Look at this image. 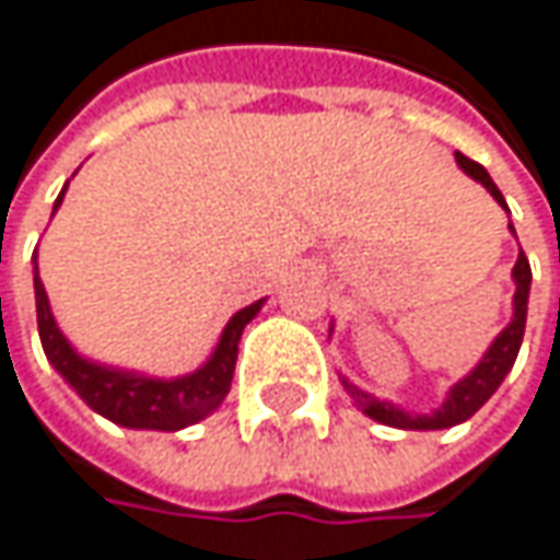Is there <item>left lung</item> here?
Here are the masks:
<instances>
[{
  "label": "left lung",
  "instance_id": "left-lung-1",
  "mask_svg": "<svg viewBox=\"0 0 560 560\" xmlns=\"http://www.w3.org/2000/svg\"><path fill=\"white\" fill-rule=\"evenodd\" d=\"M457 166H460L463 173L469 176V179H476V183L482 185L486 191H489L491 198L501 205V208L508 210V201H504V195L498 191V185L491 183L489 170L486 166H479L476 160H469V156H463L457 151ZM511 213V210H508ZM511 233H514V223H511ZM511 277H514V315H511V324L491 340V347L486 350V355L476 362V369L472 372H466V375L447 390V397H444V404L432 409V412H409L404 406L390 404V400H381L375 394H369V390H362V387H355L350 377L340 375V384H343V390L352 397V404L359 406L369 419H375L381 425H390V429H406V432H438V429H454V425H460L466 422L469 416H476L486 400H489L491 394L501 387V381L508 377V372L514 369V362H517V352L520 343H523V330H526V305H529V283H533V270H529V261H526V255L520 252L517 255V265L511 270ZM330 330H334V324H330Z\"/></svg>",
  "mask_w": 560,
  "mask_h": 560
}]
</instances>
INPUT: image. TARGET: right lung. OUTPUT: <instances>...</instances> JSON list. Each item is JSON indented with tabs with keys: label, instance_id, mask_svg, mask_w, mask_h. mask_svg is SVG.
I'll list each match as a JSON object with an SVG mask.
<instances>
[{
	"label": "right lung",
	"instance_id": "obj_1",
	"mask_svg": "<svg viewBox=\"0 0 560 560\" xmlns=\"http://www.w3.org/2000/svg\"><path fill=\"white\" fill-rule=\"evenodd\" d=\"M66 188L59 191L52 213L62 205ZM34 295H37V330H40V343L49 365L66 377L71 390L103 419H109L122 429H144V432L188 429V425L208 419L210 412L226 400L233 372H236L242 330L265 305V299H258V302L238 308L223 327L208 362L198 365L195 372L179 377H154L88 359L71 347L69 337L59 330V324L52 318L49 295L43 290L40 270H37V255H34Z\"/></svg>",
	"mask_w": 560,
	"mask_h": 560
}]
</instances>
